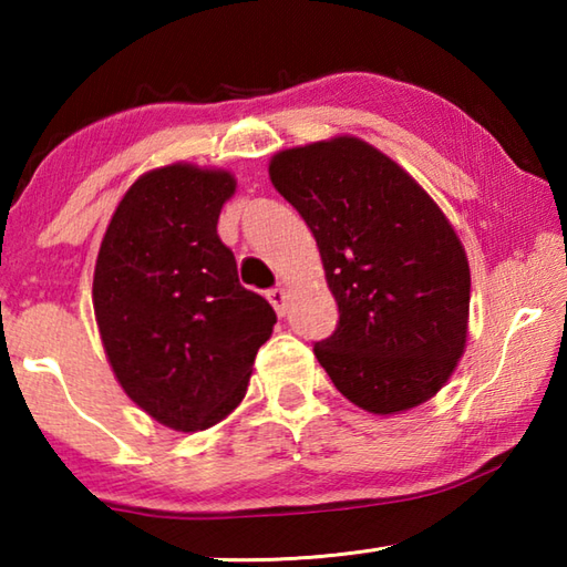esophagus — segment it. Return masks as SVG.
<instances>
[{"mask_svg": "<svg viewBox=\"0 0 567 567\" xmlns=\"http://www.w3.org/2000/svg\"><path fill=\"white\" fill-rule=\"evenodd\" d=\"M287 290L285 287H275V290H270L267 292V300L272 302V307H275V312L280 315V318H285V312H287Z\"/></svg>", "mask_w": 567, "mask_h": 567, "instance_id": "1", "label": "esophagus"}]
</instances>
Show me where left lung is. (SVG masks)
<instances>
[{
  "label": "left lung",
  "instance_id": "obj_1",
  "mask_svg": "<svg viewBox=\"0 0 567 567\" xmlns=\"http://www.w3.org/2000/svg\"><path fill=\"white\" fill-rule=\"evenodd\" d=\"M275 189L318 243L340 322L315 344L352 405L398 415L435 398L467 342L470 265L433 197L352 134L282 150Z\"/></svg>",
  "mask_w": 567,
  "mask_h": 567
}]
</instances>
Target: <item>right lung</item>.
Instances as JSON below:
<instances>
[{
  "instance_id": "1",
  "label": "right lung",
  "mask_w": 567,
  "mask_h": 567,
  "mask_svg": "<svg viewBox=\"0 0 567 567\" xmlns=\"http://www.w3.org/2000/svg\"><path fill=\"white\" fill-rule=\"evenodd\" d=\"M233 172L187 162L124 192L102 237L92 305L114 378L159 425L197 433L243 402L277 315L217 235Z\"/></svg>"
}]
</instances>
